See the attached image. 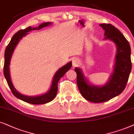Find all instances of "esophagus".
Returning <instances> with one entry per match:
<instances>
[{
  "instance_id": "esophagus-1",
  "label": "esophagus",
  "mask_w": 134,
  "mask_h": 134,
  "mask_svg": "<svg viewBox=\"0 0 134 134\" xmlns=\"http://www.w3.org/2000/svg\"><path fill=\"white\" fill-rule=\"evenodd\" d=\"M79 62H80L79 59H78V58H74L72 59V65H73V67H76V66H77L78 65V64H79Z\"/></svg>"
}]
</instances>
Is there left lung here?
<instances>
[{
	"label": "left lung",
	"instance_id": "left-lung-1",
	"mask_svg": "<svg viewBox=\"0 0 134 134\" xmlns=\"http://www.w3.org/2000/svg\"><path fill=\"white\" fill-rule=\"evenodd\" d=\"M99 25L105 31L103 39L113 42L116 47L113 71L108 81L102 86L92 85L81 69L75 68L80 93L86 99L94 103L104 102L119 95L126 88L132 69L131 46L128 41L111 24Z\"/></svg>",
	"mask_w": 134,
	"mask_h": 134
}]
</instances>
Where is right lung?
<instances>
[{
  "mask_svg": "<svg viewBox=\"0 0 134 134\" xmlns=\"http://www.w3.org/2000/svg\"><path fill=\"white\" fill-rule=\"evenodd\" d=\"M52 24L51 22L43 23L39 25L37 27H31V26L25 29L24 30H20L17 32L15 35L12 37L10 43L7 46L5 51V62H4V67H3V74L5 79H6L7 83H8V86L10 87L12 93L16 97L18 98L21 100L26 102L27 103H32V104L38 105V104H44V103H48L49 102L52 101L56 96L57 92H58V83L59 81L60 78L63 76L66 72L72 67V62L70 61L65 65L62 66V67L56 71L55 73L54 76H53L52 83L50 86L49 90L45 93L40 94L38 96H29L23 95L21 94L18 91L16 90L15 87L12 83L11 77H10V65L11 59L13 55V53L15 51V49L16 47L17 44H18L19 41L25 37L26 35L29 34V32L32 31H35V30H39L41 29L44 27L48 26Z\"/></svg>",
  "mask_w": 134,
  "mask_h": 134,
  "instance_id": "right-lung-1",
  "label": "right lung"
}]
</instances>
